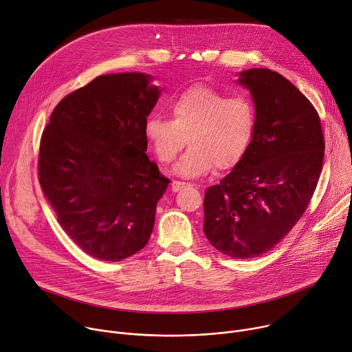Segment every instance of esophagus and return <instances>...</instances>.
Returning a JSON list of instances; mask_svg holds the SVG:
<instances>
[{
    "label": "esophagus",
    "instance_id": "esophagus-1",
    "mask_svg": "<svg viewBox=\"0 0 352 352\" xmlns=\"http://www.w3.org/2000/svg\"><path fill=\"white\" fill-rule=\"evenodd\" d=\"M188 184L186 182H181V181H173V184H171V189H173V192H178L179 189H182L184 186H186Z\"/></svg>",
    "mask_w": 352,
    "mask_h": 352
}]
</instances>
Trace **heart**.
Here are the masks:
<instances>
[{
	"mask_svg": "<svg viewBox=\"0 0 352 352\" xmlns=\"http://www.w3.org/2000/svg\"><path fill=\"white\" fill-rule=\"evenodd\" d=\"M173 119L153 115L144 136L160 162L168 164L189 143L174 173L199 178L216 167L228 170L245 154L255 131V108L243 95L228 97L206 85H195L171 101Z\"/></svg>",
	"mask_w": 352,
	"mask_h": 352,
	"instance_id": "b5f03b06",
	"label": "heart"
}]
</instances>
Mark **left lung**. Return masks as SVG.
<instances>
[{
    "mask_svg": "<svg viewBox=\"0 0 352 352\" xmlns=\"http://www.w3.org/2000/svg\"><path fill=\"white\" fill-rule=\"evenodd\" d=\"M255 107L252 140L234 168L205 192L204 232L236 260L274 248L307 209L322 173L320 119L305 95L279 73H239Z\"/></svg>",
    "mask_w": 352,
    "mask_h": 352,
    "instance_id": "left-lung-1",
    "label": "left lung"
}]
</instances>
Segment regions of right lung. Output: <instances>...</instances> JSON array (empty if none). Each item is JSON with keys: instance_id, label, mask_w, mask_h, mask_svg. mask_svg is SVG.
<instances>
[{"instance_id": "right-lung-1", "label": "right lung", "mask_w": 352, "mask_h": 352, "mask_svg": "<svg viewBox=\"0 0 352 352\" xmlns=\"http://www.w3.org/2000/svg\"><path fill=\"white\" fill-rule=\"evenodd\" d=\"M144 73L105 74L63 98L45 127L39 182L58 225L91 257L140 251L170 179L150 162L144 123L160 88Z\"/></svg>"}]
</instances>
